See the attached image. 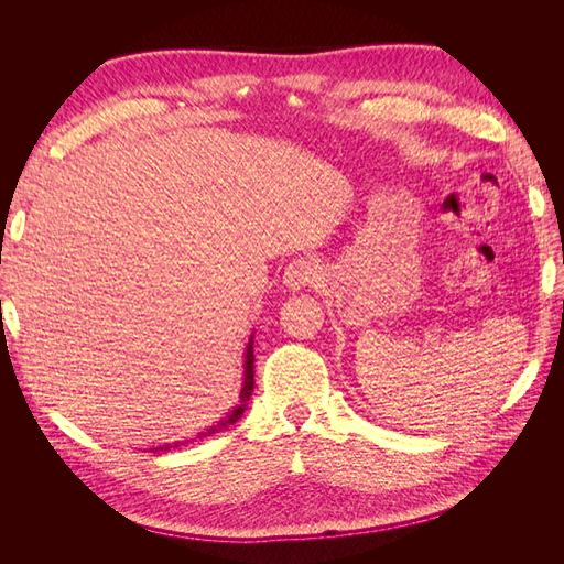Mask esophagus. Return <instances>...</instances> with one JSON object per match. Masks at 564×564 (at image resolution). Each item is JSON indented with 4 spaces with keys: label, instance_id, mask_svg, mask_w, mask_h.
Returning <instances> with one entry per match:
<instances>
[{
    "label": "esophagus",
    "instance_id": "1",
    "mask_svg": "<svg viewBox=\"0 0 564 564\" xmlns=\"http://www.w3.org/2000/svg\"><path fill=\"white\" fill-rule=\"evenodd\" d=\"M317 272L319 270L313 259H308V256H299V259H294L284 268V284L299 292V289L317 282Z\"/></svg>",
    "mask_w": 564,
    "mask_h": 564
}]
</instances>
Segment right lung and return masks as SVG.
<instances>
[{"mask_svg":"<svg viewBox=\"0 0 564 564\" xmlns=\"http://www.w3.org/2000/svg\"><path fill=\"white\" fill-rule=\"evenodd\" d=\"M251 392H253V344L249 340L247 365H245V386H242V392H240V404H237V406L232 409V414H230L228 419H224L218 425H214V429L209 431V435L216 433V431L228 429V425H232L237 419H240V416L245 414V409H247V402H249V398H251ZM202 435H204V433H202ZM202 435H199V437H202ZM172 447H178V442H176V445H164V447H160V449L164 452V449H172ZM155 452H158V449H155Z\"/></svg>","mask_w":564,"mask_h":564,"instance_id":"obj_1","label":"right lung"}]
</instances>
